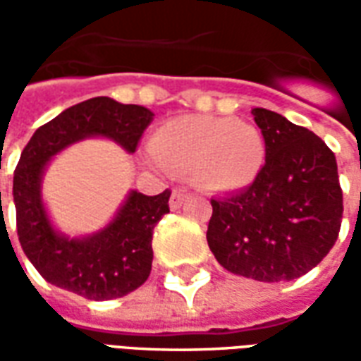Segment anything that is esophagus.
Here are the masks:
<instances>
[{"instance_id":"obj_1","label":"esophagus","mask_w":361,"mask_h":361,"mask_svg":"<svg viewBox=\"0 0 361 361\" xmlns=\"http://www.w3.org/2000/svg\"><path fill=\"white\" fill-rule=\"evenodd\" d=\"M185 197H188V189H173L172 197H170V207H172L173 211L180 209L183 201H185Z\"/></svg>"}]
</instances>
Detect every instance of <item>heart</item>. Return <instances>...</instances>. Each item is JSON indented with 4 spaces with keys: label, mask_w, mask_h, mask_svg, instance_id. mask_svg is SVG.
Listing matches in <instances>:
<instances>
[{
    "label": "heart",
    "mask_w": 361,
    "mask_h": 361,
    "mask_svg": "<svg viewBox=\"0 0 361 361\" xmlns=\"http://www.w3.org/2000/svg\"><path fill=\"white\" fill-rule=\"evenodd\" d=\"M149 149L164 170L193 172L214 191L250 185L265 162V141L257 127L216 116L170 119L150 137Z\"/></svg>",
    "instance_id": "b5f03b06"
}]
</instances>
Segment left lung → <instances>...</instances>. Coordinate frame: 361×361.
I'll return each instance as SVG.
<instances>
[{"instance_id": "obj_1", "label": "left lung", "mask_w": 361, "mask_h": 361, "mask_svg": "<svg viewBox=\"0 0 361 361\" xmlns=\"http://www.w3.org/2000/svg\"><path fill=\"white\" fill-rule=\"evenodd\" d=\"M251 114L265 139V164L247 188L211 199L207 242L234 274L294 280L325 259L341 232L336 158L321 137L276 111Z\"/></svg>"}]
</instances>
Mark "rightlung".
Segmentation results:
<instances>
[{
    "mask_svg": "<svg viewBox=\"0 0 361 361\" xmlns=\"http://www.w3.org/2000/svg\"><path fill=\"white\" fill-rule=\"evenodd\" d=\"M152 116L137 104L96 96L67 108L30 137L15 168L13 201L20 247L48 282L102 302L129 294L149 279L152 230L170 212V189L154 197L131 191L110 226L90 238L67 240L56 234L44 211L40 180L56 152L85 137H110L135 152Z\"/></svg>",
    "mask_w": 361,
    "mask_h": 361,
    "instance_id": "obj_1",
    "label": "right lung"
}]
</instances>
